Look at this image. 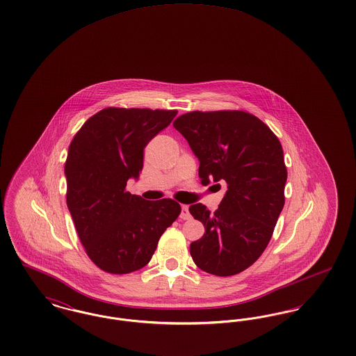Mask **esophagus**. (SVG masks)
<instances>
[{
  "label": "esophagus",
  "instance_id": "obj_1",
  "mask_svg": "<svg viewBox=\"0 0 356 356\" xmlns=\"http://www.w3.org/2000/svg\"><path fill=\"white\" fill-rule=\"evenodd\" d=\"M180 218L183 220H189L191 219V213H189V209L186 205H181V213H180Z\"/></svg>",
  "mask_w": 356,
  "mask_h": 356
}]
</instances>
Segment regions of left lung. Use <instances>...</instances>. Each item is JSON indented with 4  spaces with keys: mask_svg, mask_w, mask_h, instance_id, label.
<instances>
[{
    "mask_svg": "<svg viewBox=\"0 0 356 356\" xmlns=\"http://www.w3.org/2000/svg\"><path fill=\"white\" fill-rule=\"evenodd\" d=\"M173 127L200 161L202 184L225 181L228 188L215 212L202 203L189 207L205 228L203 237L191 243V256L208 273H240L264 252L284 207L282 144L261 120L243 111H195Z\"/></svg>",
    "mask_w": 356,
    "mask_h": 356,
    "instance_id": "8db88e82",
    "label": "left lung"
}]
</instances>
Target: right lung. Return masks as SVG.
<instances>
[{"mask_svg":"<svg viewBox=\"0 0 356 356\" xmlns=\"http://www.w3.org/2000/svg\"><path fill=\"white\" fill-rule=\"evenodd\" d=\"M177 111L105 108L85 121L69 145L67 204L85 252L102 271L145 267L159 238L181 212L172 199L148 202L128 192L144 148Z\"/></svg>","mask_w":356,"mask_h":356,"instance_id":"1","label":"right lung"}]
</instances>
